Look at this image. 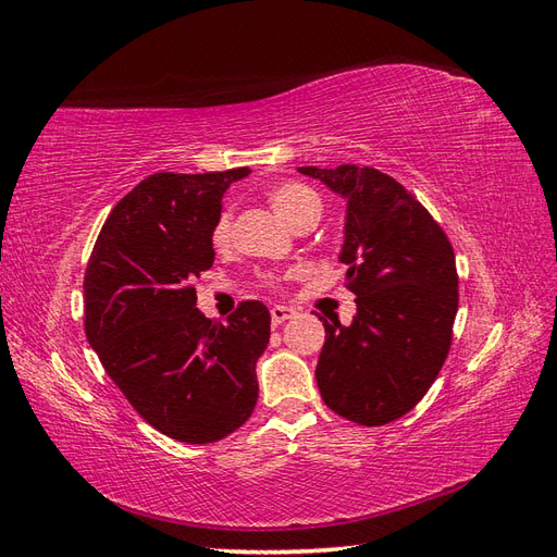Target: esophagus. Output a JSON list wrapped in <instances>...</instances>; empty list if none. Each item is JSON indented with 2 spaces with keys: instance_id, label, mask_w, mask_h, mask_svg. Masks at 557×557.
<instances>
[{
  "instance_id": "34e87169",
  "label": "esophagus",
  "mask_w": 557,
  "mask_h": 557,
  "mask_svg": "<svg viewBox=\"0 0 557 557\" xmlns=\"http://www.w3.org/2000/svg\"><path fill=\"white\" fill-rule=\"evenodd\" d=\"M292 317H296V310L289 308V306H273V308H270V320H273V326H280L282 322L292 320Z\"/></svg>"
}]
</instances>
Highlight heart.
Instances as JSON below:
<instances>
[{
  "mask_svg": "<svg viewBox=\"0 0 557 557\" xmlns=\"http://www.w3.org/2000/svg\"><path fill=\"white\" fill-rule=\"evenodd\" d=\"M270 205L275 212L287 221L292 228H296L304 221H317L322 214V198L317 190L304 182H282L268 190ZM231 226L233 214L231 210H221L214 226H212V243L214 247H226L231 240Z\"/></svg>",
  "mask_w": 557,
  "mask_h": 557,
  "instance_id": "b5f03b06",
  "label": "heart"
}]
</instances>
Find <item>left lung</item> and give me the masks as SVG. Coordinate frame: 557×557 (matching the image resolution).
Here are the masks:
<instances>
[{
	"label": "left lung",
	"instance_id": "obj_1",
	"mask_svg": "<svg viewBox=\"0 0 557 557\" xmlns=\"http://www.w3.org/2000/svg\"><path fill=\"white\" fill-rule=\"evenodd\" d=\"M347 200L341 263L357 298L349 326L326 320L317 387L341 418L399 420L436 380L453 343L457 268L448 235L416 196L375 168H298Z\"/></svg>",
	"mask_w": 557,
	"mask_h": 557
}]
</instances>
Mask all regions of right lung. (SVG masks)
I'll use <instances>...</instances> for the list:
<instances>
[{"label":"right lung","mask_w":557,"mask_h":557,"mask_svg":"<svg viewBox=\"0 0 557 557\" xmlns=\"http://www.w3.org/2000/svg\"><path fill=\"white\" fill-rule=\"evenodd\" d=\"M247 174L235 168L141 180L111 210L86 268L90 347L139 416L182 443L226 438L259 399L268 308L243 300L221 324L196 308L190 284L214 263L221 198Z\"/></svg>","instance_id":"add662e5"}]
</instances>
